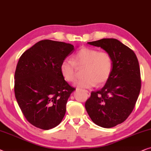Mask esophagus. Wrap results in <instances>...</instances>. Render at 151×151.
Masks as SVG:
<instances>
[{
	"label": "esophagus",
	"instance_id": "obj_1",
	"mask_svg": "<svg viewBox=\"0 0 151 151\" xmlns=\"http://www.w3.org/2000/svg\"><path fill=\"white\" fill-rule=\"evenodd\" d=\"M85 92H86V94H87V96H90V92L89 91H88V90H85Z\"/></svg>",
	"mask_w": 151,
	"mask_h": 151
}]
</instances>
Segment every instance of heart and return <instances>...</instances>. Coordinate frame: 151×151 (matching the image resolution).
<instances>
[{
    "mask_svg": "<svg viewBox=\"0 0 151 151\" xmlns=\"http://www.w3.org/2000/svg\"><path fill=\"white\" fill-rule=\"evenodd\" d=\"M84 68L83 78L77 80V87L89 88L97 83L101 85L109 79L113 62L108 52L90 47H83L74 55L72 61L65 59L61 62L60 71L66 81L73 83L77 77V68Z\"/></svg>",
    "mask_w": 151,
    "mask_h": 151,
    "instance_id": "obj_1",
    "label": "heart"
}]
</instances>
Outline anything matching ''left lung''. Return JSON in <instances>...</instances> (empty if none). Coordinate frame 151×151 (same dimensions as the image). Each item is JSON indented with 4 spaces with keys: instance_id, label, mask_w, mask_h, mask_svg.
<instances>
[{
    "instance_id": "8db88e82",
    "label": "left lung",
    "mask_w": 151,
    "mask_h": 151,
    "mask_svg": "<svg viewBox=\"0 0 151 151\" xmlns=\"http://www.w3.org/2000/svg\"><path fill=\"white\" fill-rule=\"evenodd\" d=\"M110 54L113 62L111 75L101 90L92 91L85 107L96 125L112 128L122 124L133 110L141 90L138 59L132 50L115 39L88 42Z\"/></svg>"
}]
</instances>
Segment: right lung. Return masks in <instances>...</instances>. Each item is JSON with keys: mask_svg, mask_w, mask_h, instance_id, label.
<instances>
[{"mask_svg": "<svg viewBox=\"0 0 151 151\" xmlns=\"http://www.w3.org/2000/svg\"><path fill=\"white\" fill-rule=\"evenodd\" d=\"M74 50L70 43L42 40L20 57L14 74L15 96L26 119L35 127L51 129L65 115L75 88L62 77L60 65Z\"/></svg>", "mask_w": 151, "mask_h": 151, "instance_id": "obj_1", "label": "right lung"}]
</instances>
